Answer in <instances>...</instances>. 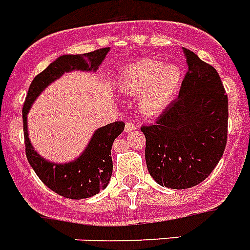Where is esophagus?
<instances>
[{
  "mask_svg": "<svg viewBox=\"0 0 250 250\" xmlns=\"http://www.w3.org/2000/svg\"><path fill=\"white\" fill-rule=\"evenodd\" d=\"M135 129H137V126H135L134 124L130 123V121H126V124H125V131H126V133L134 131Z\"/></svg>",
  "mask_w": 250,
  "mask_h": 250,
  "instance_id": "esophagus-1",
  "label": "esophagus"
}]
</instances>
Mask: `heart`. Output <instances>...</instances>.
Segmentation results:
<instances>
[{"label":"heart","instance_id":"1","mask_svg":"<svg viewBox=\"0 0 250 250\" xmlns=\"http://www.w3.org/2000/svg\"><path fill=\"white\" fill-rule=\"evenodd\" d=\"M183 72L178 64L145 58L120 72L116 86L120 91L139 95V108L145 115L156 116L170 104L178 93Z\"/></svg>","mask_w":250,"mask_h":250}]
</instances>
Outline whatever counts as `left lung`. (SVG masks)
I'll return each mask as SVG.
<instances>
[{
    "instance_id": "1",
    "label": "left lung",
    "mask_w": 250,
    "mask_h": 250,
    "mask_svg": "<svg viewBox=\"0 0 250 250\" xmlns=\"http://www.w3.org/2000/svg\"><path fill=\"white\" fill-rule=\"evenodd\" d=\"M188 72L178 99L142 127L146 164L156 183L173 189L199 185L214 170L227 142L229 99L218 72L182 47Z\"/></svg>"
}]
</instances>
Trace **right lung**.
I'll return each mask as SVG.
<instances>
[{"label":"right lung","instance_id":"obj_1","mask_svg":"<svg viewBox=\"0 0 250 250\" xmlns=\"http://www.w3.org/2000/svg\"><path fill=\"white\" fill-rule=\"evenodd\" d=\"M109 47L86 54H65L57 58L51 64L37 75L28 89L23 105V129L28 163L39 178L61 196L81 200L101 192L109 183L112 175L113 141L124 131L121 121L98 127L91 135L83 152L67 163H55L41 156L31 143L28 134V113L36 99L46 87L64 73L73 71L97 72L107 57Z\"/></svg>","mask_w":250,"mask_h":250}]
</instances>
